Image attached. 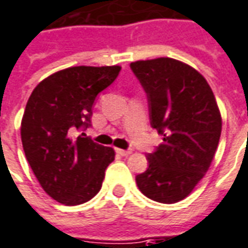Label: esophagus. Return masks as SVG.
<instances>
[{
  "label": "esophagus",
  "instance_id": "obj_1",
  "mask_svg": "<svg viewBox=\"0 0 248 248\" xmlns=\"http://www.w3.org/2000/svg\"><path fill=\"white\" fill-rule=\"evenodd\" d=\"M115 152L119 154V155H129L131 153V150H124V149H115Z\"/></svg>",
  "mask_w": 248,
  "mask_h": 248
}]
</instances>
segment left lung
Segmentation results:
<instances>
[{"label": "left lung", "instance_id": "obj_1", "mask_svg": "<svg viewBox=\"0 0 248 248\" xmlns=\"http://www.w3.org/2000/svg\"><path fill=\"white\" fill-rule=\"evenodd\" d=\"M130 68L148 95L150 124L162 138L136 177L142 193L173 204L189 195L214 160L221 115L204 76L176 59L138 60Z\"/></svg>", "mask_w": 248, "mask_h": 248}]
</instances>
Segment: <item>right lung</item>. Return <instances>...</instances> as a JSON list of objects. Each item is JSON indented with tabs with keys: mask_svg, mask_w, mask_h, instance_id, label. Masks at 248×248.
Masks as SVG:
<instances>
[{
	"mask_svg": "<svg viewBox=\"0 0 248 248\" xmlns=\"http://www.w3.org/2000/svg\"><path fill=\"white\" fill-rule=\"evenodd\" d=\"M119 65L70 67L40 82L28 99L21 141L41 188L56 202L79 205L102 188L114 149L76 130L91 124L95 98L118 76Z\"/></svg>",
	"mask_w": 248,
	"mask_h": 248,
	"instance_id": "1",
	"label": "right lung"
}]
</instances>
